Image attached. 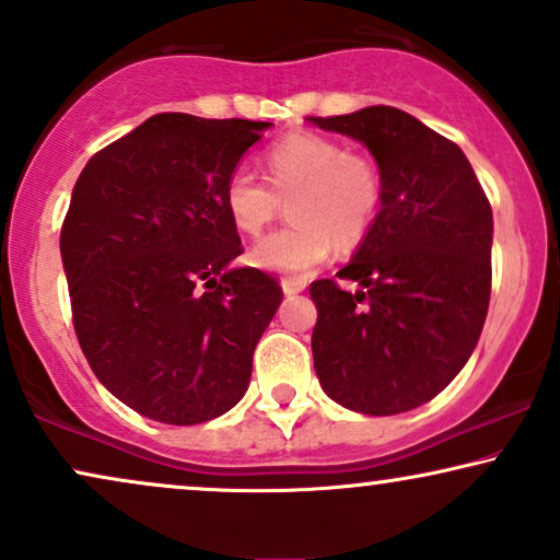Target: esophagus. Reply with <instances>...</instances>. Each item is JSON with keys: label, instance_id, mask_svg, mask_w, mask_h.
I'll list each match as a JSON object with an SVG mask.
<instances>
[{"label": "esophagus", "instance_id": "esophagus-1", "mask_svg": "<svg viewBox=\"0 0 560 560\" xmlns=\"http://www.w3.org/2000/svg\"><path fill=\"white\" fill-rule=\"evenodd\" d=\"M280 285H282V293H285V295H295V293L303 291V282L301 280H282Z\"/></svg>", "mask_w": 560, "mask_h": 560}]
</instances>
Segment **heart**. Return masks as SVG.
<instances>
[{
	"label": "heart",
	"mask_w": 560,
	"mask_h": 560,
	"mask_svg": "<svg viewBox=\"0 0 560 560\" xmlns=\"http://www.w3.org/2000/svg\"><path fill=\"white\" fill-rule=\"evenodd\" d=\"M269 184L241 165L225 182V210L246 236H259L291 205L293 228L275 231L248 252L254 267L275 275L312 272L340 246H355L374 225L382 178L369 158L348 153L322 135H291L265 158Z\"/></svg>",
	"instance_id": "heart-1"
}]
</instances>
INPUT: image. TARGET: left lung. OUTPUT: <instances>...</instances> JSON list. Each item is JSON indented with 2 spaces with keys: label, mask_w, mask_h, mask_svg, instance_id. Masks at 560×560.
Returning a JSON list of instances; mask_svg holds the SVG:
<instances>
[{
  "label": "left lung",
  "mask_w": 560,
  "mask_h": 560,
  "mask_svg": "<svg viewBox=\"0 0 560 560\" xmlns=\"http://www.w3.org/2000/svg\"><path fill=\"white\" fill-rule=\"evenodd\" d=\"M324 132L369 148L382 207L335 280L308 288L316 303L314 369L337 405L397 416L439 395L465 369L491 301L493 212L470 161L416 116L369 106L308 116Z\"/></svg>",
  "instance_id": "8db88e82"
}]
</instances>
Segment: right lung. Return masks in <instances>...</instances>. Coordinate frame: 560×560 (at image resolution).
I'll return each instance as SVG.
<instances>
[{
	"label": "right lung",
	"instance_id": "add662e5",
	"mask_svg": "<svg viewBox=\"0 0 560 560\" xmlns=\"http://www.w3.org/2000/svg\"><path fill=\"white\" fill-rule=\"evenodd\" d=\"M269 121L158 114L90 158L61 225L72 319L116 399L195 425L246 395L282 291L241 254L225 182Z\"/></svg>",
	"mask_w": 560,
	"mask_h": 560
}]
</instances>
